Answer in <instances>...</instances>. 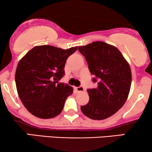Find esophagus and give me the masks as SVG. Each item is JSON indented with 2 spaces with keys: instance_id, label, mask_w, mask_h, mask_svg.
<instances>
[{
  "instance_id": "obj_1",
  "label": "esophagus",
  "mask_w": 152,
  "mask_h": 152,
  "mask_svg": "<svg viewBox=\"0 0 152 152\" xmlns=\"http://www.w3.org/2000/svg\"><path fill=\"white\" fill-rule=\"evenodd\" d=\"M75 88L77 91H78V92H82V91H84V87H83L82 86H78V87H75Z\"/></svg>"
}]
</instances>
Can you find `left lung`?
<instances>
[{"instance_id":"obj_1","label":"left lung","mask_w":152,"mask_h":152,"mask_svg":"<svg viewBox=\"0 0 152 152\" xmlns=\"http://www.w3.org/2000/svg\"><path fill=\"white\" fill-rule=\"evenodd\" d=\"M84 56L91 73L97 82L95 88L87 89L89 101L81 107L85 115L104 120L113 115L125 103L132 84L130 66L119 50L102 41L78 48Z\"/></svg>"}]
</instances>
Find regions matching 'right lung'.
I'll return each mask as SVG.
<instances>
[{
  "mask_svg": "<svg viewBox=\"0 0 152 152\" xmlns=\"http://www.w3.org/2000/svg\"><path fill=\"white\" fill-rule=\"evenodd\" d=\"M77 50V46L64 50L39 45L18 62L15 74L16 89L24 107L32 115L49 119L61 113L73 88L59 81L65 75L66 60Z\"/></svg>",
  "mask_w": 152,
  "mask_h": 152,
  "instance_id": "add662e5",
  "label": "right lung"
}]
</instances>
